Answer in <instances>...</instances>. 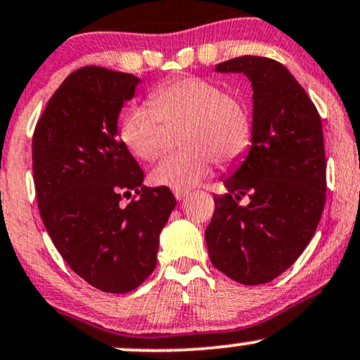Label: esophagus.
<instances>
[{
    "label": "esophagus",
    "instance_id": "esophagus-1",
    "mask_svg": "<svg viewBox=\"0 0 360 360\" xmlns=\"http://www.w3.org/2000/svg\"><path fill=\"white\" fill-rule=\"evenodd\" d=\"M174 198L177 199V201H181V199H184L186 196H188V191H183V189H174Z\"/></svg>",
    "mask_w": 360,
    "mask_h": 360
}]
</instances>
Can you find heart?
I'll return each instance as SVG.
<instances>
[{"instance_id": "heart-1", "label": "heart", "mask_w": 360, "mask_h": 360, "mask_svg": "<svg viewBox=\"0 0 360 360\" xmlns=\"http://www.w3.org/2000/svg\"><path fill=\"white\" fill-rule=\"evenodd\" d=\"M149 107L131 105L119 120V136L136 158L150 161L162 147V124L184 122L179 144L183 150L169 154L149 174L154 186L188 189L210 176L214 162L236 164L246 154L253 136L248 105L205 77H179L155 86Z\"/></svg>"}]
</instances>
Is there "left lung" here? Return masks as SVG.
<instances>
[{"label": "left lung", "mask_w": 360, "mask_h": 360, "mask_svg": "<svg viewBox=\"0 0 360 360\" xmlns=\"http://www.w3.org/2000/svg\"><path fill=\"white\" fill-rule=\"evenodd\" d=\"M245 73L253 86V136L240 167L214 196L205 238L211 263L243 285L268 283L300 257L326 205L322 120L283 65L245 55L216 65ZM249 196L246 205L239 201Z\"/></svg>", "instance_id": "obj_1"}]
</instances>
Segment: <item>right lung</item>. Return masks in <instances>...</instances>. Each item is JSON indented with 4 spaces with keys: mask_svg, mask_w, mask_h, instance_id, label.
<instances>
[{
    "mask_svg": "<svg viewBox=\"0 0 360 360\" xmlns=\"http://www.w3.org/2000/svg\"><path fill=\"white\" fill-rule=\"evenodd\" d=\"M141 79L102 67L75 70L56 89L33 134L38 210L55 248L86 283L127 293L154 271L159 235L176 199L146 188L117 137V119ZM122 206L120 199L130 197Z\"/></svg>",
    "mask_w": 360,
    "mask_h": 360,
    "instance_id": "1",
    "label": "right lung"
}]
</instances>
